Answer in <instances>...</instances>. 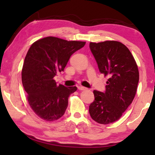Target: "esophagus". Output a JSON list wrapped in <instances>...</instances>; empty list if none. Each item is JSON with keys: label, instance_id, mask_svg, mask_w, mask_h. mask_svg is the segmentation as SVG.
I'll return each mask as SVG.
<instances>
[{"label": "esophagus", "instance_id": "obj_1", "mask_svg": "<svg viewBox=\"0 0 155 155\" xmlns=\"http://www.w3.org/2000/svg\"><path fill=\"white\" fill-rule=\"evenodd\" d=\"M78 89H79V90H86V87H84L83 86H79L78 87Z\"/></svg>", "mask_w": 155, "mask_h": 155}]
</instances>
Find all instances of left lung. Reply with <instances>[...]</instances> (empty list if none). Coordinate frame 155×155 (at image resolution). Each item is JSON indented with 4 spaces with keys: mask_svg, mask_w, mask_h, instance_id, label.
Returning <instances> with one entry per match:
<instances>
[{
    "mask_svg": "<svg viewBox=\"0 0 155 155\" xmlns=\"http://www.w3.org/2000/svg\"><path fill=\"white\" fill-rule=\"evenodd\" d=\"M99 71L108 76L106 90H94L95 101L90 105V117L97 123L116 122L131 104L136 95L139 73L127 47L116 41L90 43Z\"/></svg>",
    "mask_w": 155,
    "mask_h": 155,
    "instance_id": "left-lung-1",
    "label": "left lung"
}]
</instances>
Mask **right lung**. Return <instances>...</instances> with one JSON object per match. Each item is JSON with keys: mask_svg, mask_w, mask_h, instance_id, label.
<instances>
[{"mask_svg": "<svg viewBox=\"0 0 155 155\" xmlns=\"http://www.w3.org/2000/svg\"><path fill=\"white\" fill-rule=\"evenodd\" d=\"M85 42L49 36L31 45L25 58L22 81L33 111L46 121L63 117L68 104V97L76 87L57 84L54 77L64 71L71 56L82 48Z\"/></svg>", "mask_w": 155, "mask_h": 155, "instance_id": "right-lung-1", "label": "right lung"}]
</instances>
